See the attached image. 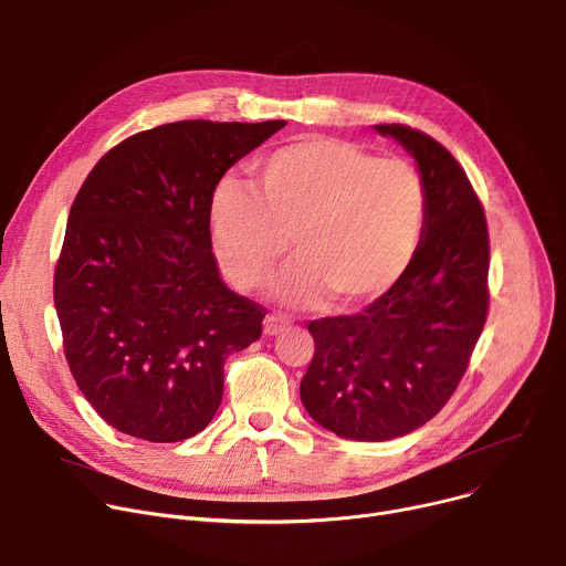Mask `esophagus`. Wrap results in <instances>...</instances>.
Masks as SVG:
<instances>
[{"mask_svg":"<svg viewBox=\"0 0 566 566\" xmlns=\"http://www.w3.org/2000/svg\"><path fill=\"white\" fill-rule=\"evenodd\" d=\"M289 325H291V321H289L286 316H282V314H269L266 318H263V334L275 336V334L284 332Z\"/></svg>","mask_w":566,"mask_h":566,"instance_id":"1","label":"esophagus"}]
</instances>
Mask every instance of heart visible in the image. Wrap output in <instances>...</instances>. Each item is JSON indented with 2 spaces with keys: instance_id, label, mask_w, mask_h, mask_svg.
<instances>
[{
  "instance_id": "b5f03b06",
  "label": "heart",
  "mask_w": 566,
  "mask_h": 566,
  "mask_svg": "<svg viewBox=\"0 0 566 566\" xmlns=\"http://www.w3.org/2000/svg\"><path fill=\"white\" fill-rule=\"evenodd\" d=\"M430 200L423 175L338 138H303L252 166V188L222 179L209 200L220 269L241 289L271 277L293 237L300 256L280 282L293 303L329 293L353 310L394 291L417 261Z\"/></svg>"
}]
</instances>
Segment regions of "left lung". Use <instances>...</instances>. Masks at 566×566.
I'll use <instances>...</instances> for the list:
<instances>
[{"mask_svg": "<svg viewBox=\"0 0 566 566\" xmlns=\"http://www.w3.org/2000/svg\"><path fill=\"white\" fill-rule=\"evenodd\" d=\"M413 155L430 213L402 282L357 314L307 327L314 357L300 382L312 419L338 437L387 441L426 426L455 394L489 312V232L458 159L407 125H375Z\"/></svg>", "mask_w": 566, "mask_h": 566, "instance_id": "left-lung-1", "label": "left lung"}]
</instances>
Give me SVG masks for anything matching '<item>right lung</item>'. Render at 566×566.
Listing matches in <instances>:
<instances>
[{
	"label": "right lung",
	"mask_w": 566,
	"mask_h": 566,
	"mask_svg": "<svg viewBox=\"0 0 566 566\" xmlns=\"http://www.w3.org/2000/svg\"><path fill=\"white\" fill-rule=\"evenodd\" d=\"M284 125H159L111 147L82 184L54 305L72 378L111 428L170 443L211 423L224 359L256 342L269 310L220 280L209 200Z\"/></svg>",
	"instance_id": "obj_1"
}]
</instances>
